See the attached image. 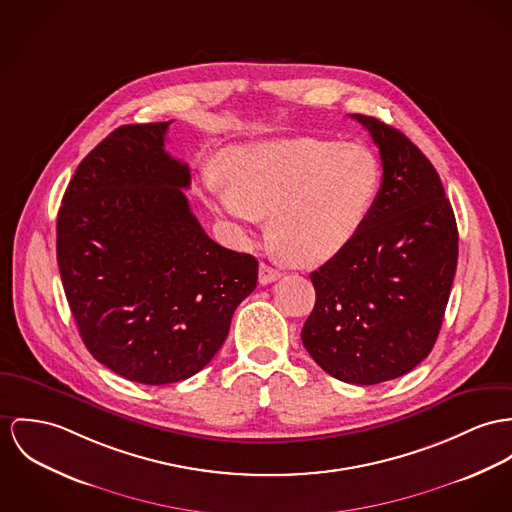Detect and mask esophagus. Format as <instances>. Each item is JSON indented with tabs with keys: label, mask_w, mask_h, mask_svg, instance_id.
Segmentation results:
<instances>
[{
	"label": "esophagus",
	"mask_w": 512,
	"mask_h": 512,
	"mask_svg": "<svg viewBox=\"0 0 512 512\" xmlns=\"http://www.w3.org/2000/svg\"><path fill=\"white\" fill-rule=\"evenodd\" d=\"M278 278H280V273L276 269H273L267 263H261V267H259V282L261 284H271V282H275Z\"/></svg>",
	"instance_id": "1"
}]
</instances>
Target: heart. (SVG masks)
<instances>
[{
	"mask_svg": "<svg viewBox=\"0 0 512 512\" xmlns=\"http://www.w3.org/2000/svg\"><path fill=\"white\" fill-rule=\"evenodd\" d=\"M224 183L206 177L216 208L251 228L269 216V237L296 263L345 251L362 230L380 187L370 150L319 138L245 144L226 159Z\"/></svg>",
	"mask_w": 512,
	"mask_h": 512,
	"instance_id": "obj_1",
	"label": "heart"
}]
</instances>
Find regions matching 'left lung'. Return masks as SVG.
Here are the masks:
<instances>
[{
    "label": "left lung",
    "instance_id": "1",
    "mask_svg": "<svg viewBox=\"0 0 512 512\" xmlns=\"http://www.w3.org/2000/svg\"><path fill=\"white\" fill-rule=\"evenodd\" d=\"M382 159V187L351 245L314 271L302 343L333 378L372 386L433 351L458 263V228L427 156L394 126L353 115Z\"/></svg>",
    "mask_w": 512,
    "mask_h": 512
}]
</instances>
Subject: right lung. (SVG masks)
Masks as SVG:
<instances>
[{
  "mask_svg": "<svg viewBox=\"0 0 512 512\" xmlns=\"http://www.w3.org/2000/svg\"><path fill=\"white\" fill-rule=\"evenodd\" d=\"M169 122L124 124L81 161L56 222V255L79 335L118 376L163 386L224 345L259 263L206 236L165 152Z\"/></svg>",
  "mask_w": 512,
  "mask_h": 512,
  "instance_id": "1",
  "label": "right lung"
}]
</instances>
